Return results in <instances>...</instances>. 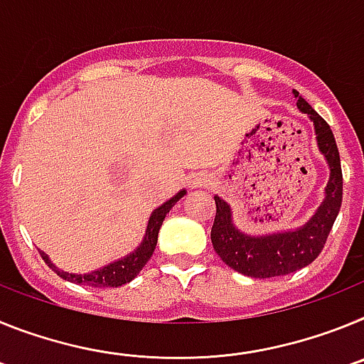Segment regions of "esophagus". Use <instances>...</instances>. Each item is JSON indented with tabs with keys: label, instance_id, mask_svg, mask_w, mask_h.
I'll return each mask as SVG.
<instances>
[{
	"label": "esophagus",
	"instance_id": "obj_1",
	"mask_svg": "<svg viewBox=\"0 0 364 364\" xmlns=\"http://www.w3.org/2000/svg\"><path fill=\"white\" fill-rule=\"evenodd\" d=\"M205 182H208V176H205L204 173H193V175L188 178L189 188H200V186H204Z\"/></svg>",
	"mask_w": 364,
	"mask_h": 364
}]
</instances>
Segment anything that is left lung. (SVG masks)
Wrapping results in <instances>:
<instances>
[{"label":"left lung","instance_id":"obj_1","mask_svg":"<svg viewBox=\"0 0 364 364\" xmlns=\"http://www.w3.org/2000/svg\"><path fill=\"white\" fill-rule=\"evenodd\" d=\"M297 107L314 124L315 140L330 169L324 188V198L310 220L295 230L275 231L268 235H250L235 226L231 205L215 195L217 215L211 228V242L215 252L235 272L253 279H268L288 275L304 268L319 257L332 230L343 202V173L341 159L330 125L311 109L306 100L299 96Z\"/></svg>","mask_w":364,"mask_h":364}]
</instances>
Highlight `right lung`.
<instances>
[{"mask_svg": "<svg viewBox=\"0 0 364 364\" xmlns=\"http://www.w3.org/2000/svg\"><path fill=\"white\" fill-rule=\"evenodd\" d=\"M186 189H180L176 195H173L169 200L164 202L162 205H159L156 210L151 213L149 220H147L146 235H144L142 242L138 244L136 250L131 253H127L125 257L118 260H112L109 264L102 266V268L95 269V272L89 273H69L63 272V269L58 268L53 260L49 259V255L45 252H40L41 259L45 260V264H49V268H53V272H56L58 275L65 281L74 282V284L82 286H91V288H118V286L125 284V282H131L138 273L142 272V268L146 266L147 260L153 255L154 247H156V240H159V231L162 226L166 215L171 211L173 205L180 200V198L186 195Z\"/></svg>", "mask_w": 364, "mask_h": 364, "instance_id": "1", "label": "right lung"}]
</instances>
